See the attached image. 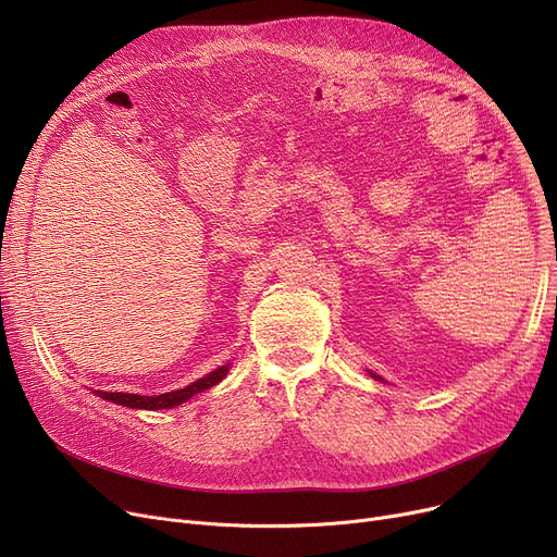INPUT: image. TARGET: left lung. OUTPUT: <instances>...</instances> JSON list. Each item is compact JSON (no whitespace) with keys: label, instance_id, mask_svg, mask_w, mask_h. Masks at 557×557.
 Wrapping results in <instances>:
<instances>
[{"label":"left lung","instance_id":"8db88e82","mask_svg":"<svg viewBox=\"0 0 557 557\" xmlns=\"http://www.w3.org/2000/svg\"><path fill=\"white\" fill-rule=\"evenodd\" d=\"M370 374H372V372H370ZM372 376H374V379H379V376H376V374H372Z\"/></svg>","mask_w":557,"mask_h":557}]
</instances>
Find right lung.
Listing matches in <instances>:
<instances>
[{
  "instance_id": "right-lung-1",
  "label": "right lung",
  "mask_w": 557,
  "mask_h": 557,
  "mask_svg": "<svg viewBox=\"0 0 557 557\" xmlns=\"http://www.w3.org/2000/svg\"><path fill=\"white\" fill-rule=\"evenodd\" d=\"M227 368L230 366H221L216 368L214 372H210L208 376L198 379V382H194L191 386L187 388H181V391H173V393H164V395H156V397H146V395H133V393H103V391H97L99 397L108 399V401H114L120 406H128V408H149V411H158V408H173L178 406L183 401H187L189 397H194L196 393H202L208 391L212 386H216L221 379L227 374Z\"/></svg>"
}]
</instances>
